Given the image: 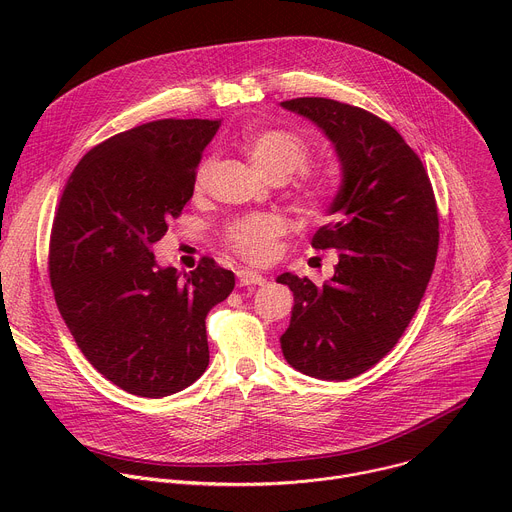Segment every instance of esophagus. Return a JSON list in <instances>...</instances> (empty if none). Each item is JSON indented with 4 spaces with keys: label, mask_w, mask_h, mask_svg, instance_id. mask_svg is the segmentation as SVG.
I'll return each instance as SVG.
<instances>
[{
    "label": "esophagus",
    "mask_w": 512,
    "mask_h": 512,
    "mask_svg": "<svg viewBox=\"0 0 512 512\" xmlns=\"http://www.w3.org/2000/svg\"><path fill=\"white\" fill-rule=\"evenodd\" d=\"M237 277H239V285H241V287H243V285H263V283L267 281L261 273L251 271V269H241V271H237Z\"/></svg>",
    "instance_id": "34e87169"
}]
</instances>
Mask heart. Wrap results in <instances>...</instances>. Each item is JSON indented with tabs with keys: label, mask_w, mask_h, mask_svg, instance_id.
<instances>
[{
	"label": "heart",
	"mask_w": 512,
	"mask_h": 512,
	"mask_svg": "<svg viewBox=\"0 0 512 512\" xmlns=\"http://www.w3.org/2000/svg\"><path fill=\"white\" fill-rule=\"evenodd\" d=\"M243 150L253 168L271 182H283L291 174L306 168L310 158L308 143L285 129H269L245 139ZM212 160H204L196 172V186L202 188L208 180ZM332 192V180L328 176H316L302 186V198L314 206L322 204ZM283 233V225L277 216L255 214L241 218L229 229L231 247L251 261H265L273 251V241Z\"/></svg>",
	"instance_id": "heart-1"
}]
</instances>
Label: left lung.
Instances as JSON below:
<instances>
[{"label":"left lung","instance_id":"8db88e82","mask_svg":"<svg viewBox=\"0 0 512 512\" xmlns=\"http://www.w3.org/2000/svg\"><path fill=\"white\" fill-rule=\"evenodd\" d=\"M281 107L312 121L340 164L334 218L312 239L338 251V265L320 287L277 275L294 291L281 352L308 377L346 381L377 364L419 308L440 241L435 198L417 154L377 115L322 97Z\"/></svg>","mask_w":512,"mask_h":512}]
</instances>
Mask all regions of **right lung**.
Returning <instances> with one entry per match:
<instances>
[{
  "label": "right lung",
  "mask_w": 512,
  "mask_h": 512,
  "mask_svg": "<svg viewBox=\"0 0 512 512\" xmlns=\"http://www.w3.org/2000/svg\"><path fill=\"white\" fill-rule=\"evenodd\" d=\"M216 129L208 119H162L123 131L79 162L58 202V312L93 367L137 397L178 393L206 371V314L235 287V273L208 257L182 277L152 251L192 198Z\"/></svg>",
  "instance_id": "1"
}]
</instances>
